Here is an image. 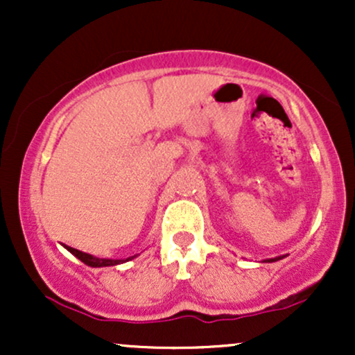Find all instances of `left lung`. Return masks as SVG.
Returning <instances> with one entry per match:
<instances>
[{
	"label": "left lung",
	"instance_id": "left-lung-1",
	"mask_svg": "<svg viewBox=\"0 0 355 355\" xmlns=\"http://www.w3.org/2000/svg\"><path fill=\"white\" fill-rule=\"evenodd\" d=\"M285 255H280V257H274V259H267V260H263V262H277V260H280V259H284Z\"/></svg>",
	"mask_w": 355,
	"mask_h": 355
}]
</instances>
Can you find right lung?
<instances>
[{"instance_id":"right-lung-1","label":"right lung","mask_w":355,"mask_h":355,"mask_svg":"<svg viewBox=\"0 0 355 355\" xmlns=\"http://www.w3.org/2000/svg\"><path fill=\"white\" fill-rule=\"evenodd\" d=\"M63 247L67 248L70 254L75 255L76 259H80L81 262L87 263L88 267H112V266H118V263L128 262V260L135 259V257H137V255H133V257H128V259H98V257L85 254V252L76 250V248H73V247H68V245H63Z\"/></svg>"}]
</instances>
